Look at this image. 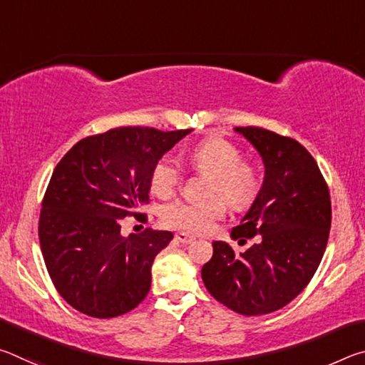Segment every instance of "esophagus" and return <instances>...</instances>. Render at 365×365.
Here are the masks:
<instances>
[{
  "label": "esophagus",
  "instance_id": "1",
  "mask_svg": "<svg viewBox=\"0 0 365 365\" xmlns=\"http://www.w3.org/2000/svg\"><path fill=\"white\" fill-rule=\"evenodd\" d=\"M175 240L178 243H183V245H188V243H193L195 242V237H191L188 233H177L175 235Z\"/></svg>",
  "mask_w": 365,
  "mask_h": 365
}]
</instances>
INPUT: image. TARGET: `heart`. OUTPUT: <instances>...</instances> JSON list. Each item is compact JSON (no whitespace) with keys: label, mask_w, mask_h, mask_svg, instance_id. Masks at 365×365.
<instances>
[{"label":"heart","mask_w":365,"mask_h":365,"mask_svg":"<svg viewBox=\"0 0 365 365\" xmlns=\"http://www.w3.org/2000/svg\"><path fill=\"white\" fill-rule=\"evenodd\" d=\"M190 164L201 175H207L206 200H175L163 207L168 225L185 232L202 233L227 212V202L237 211L248 209L257 200L262 187L261 172L243 160V154L232 141L211 137L196 143L188 154ZM183 180L182 165L177 159L164 156L154 165L151 190L169 196Z\"/></svg>","instance_id":"1"}]
</instances>
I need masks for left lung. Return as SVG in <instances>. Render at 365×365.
Returning <instances> with one entry per match:
<instances>
[{
  "label": "left lung",
  "instance_id": "1",
  "mask_svg": "<svg viewBox=\"0 0 365 365\" xmlns=\"http://www.w3.org/2000/svg\"><path fill=\"white\" fill-rule=\"evenodd\" d=\"M265 165L264 183L232 238L237 252L214 242L202 282L215 299L242 316H262L293 301L316 274L331 225L330 191L316 159L299 141L261 127H237Z\"/></svg>",
  "mask_w": 365,
  "mask_h": 365
}]
</instances>
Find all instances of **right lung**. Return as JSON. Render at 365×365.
<instances>
[{
	"label": "right lung",
	"mask_w": 365,
	"mask_h": 365,
	"mask_svg": "<svg viewBox=\"0 0 365 365\" xmlns=\"http://www.w3.org/2000/svg\"><path fill=\"white\" fill-rule=\"evenodd\" d=\"M188 130L119 127L90 135L59 160L41 201L38 238L59 294L86 316L127 314L151 288V265L174 238L151 230L123 238L125 217L146 222L158 160Z\"/></svg>",
	"instance_id": "add662e5"
}]
</instances>
